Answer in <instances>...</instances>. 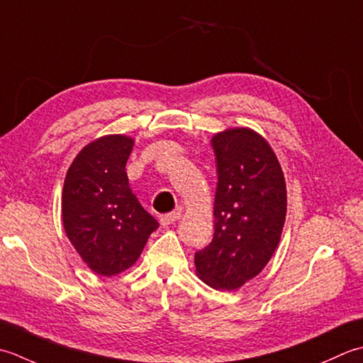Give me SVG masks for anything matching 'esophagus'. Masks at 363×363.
<instances>
[{
	"mask_svg": "<svg viewBox=\"0 0 363 363\" xmlns=\"http://www.w3.org/2000/svg\"><path fill=\"white\" fill-rule=\"evenodd\" d=\"M179 219H180V213L179 211H172V213L164 214V216H161L160 223H161L162 227H167V225H171V224H175Z\"/></svg>",
	"mask_w": 363,
	"mask_h": 363,
	"instance_id": "1",
	"label": "esophagus"
}]
</instances>
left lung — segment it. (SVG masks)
<instances>
[{
	"mask_svg": "<svg viewBox=\"0 0 363 363\" xmlns=\"http://www.w3.org/2000/svg\"><path fill=\"white\" fill-rule=\"evenodd\" d=\"M216 157L214 236L194 257L196 274L216 290H238L262 272L279 246L286 184L274 150L247 127L211 138Z\"/></svg>",
	"mask_w": 363,
	"mask_h": 363,
	"instance_id": "1",
	"label": "left lung"
}]
</instances>
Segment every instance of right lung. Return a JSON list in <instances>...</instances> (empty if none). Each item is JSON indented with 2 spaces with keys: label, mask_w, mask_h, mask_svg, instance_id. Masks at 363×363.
<instances>
[{
  "label": "right lung",
  "mask_w": 363,
  "mask_h": 363,
  "mask_svg": "<svg viewBox=\"0 0 363 363\" xmlns=\"http://www.w3.org/2000/svg\"><path fill=\"white\" fill-rule=\"evenodd\" d=\"M135 139L106 135L72 161L62 189V224L95 274L111 277L136 263L158 223L133 194L125 171Z\"/></svg>",
  "instance_id": "obj_1"
}]
</instances>
